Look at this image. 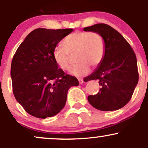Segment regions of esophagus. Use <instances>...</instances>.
<instances>
[{
    "instance_id": "1",
    "label": "esophagus",
    "mask_w": 148,
    "mask_h": 148,
    "mask_svg": "<svg viewBox=\"0 0 148 148\" xmlns=\"http://www.w3.org/2000/svg\"><path fill=\"white\" fill-rule=\"evenodd\" d=\"M78 80H79L80 84H82L83 83H84V79H83L82 78H79V79H78Z\"/></svg>"
}]
</instances>
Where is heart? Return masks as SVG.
<instances>
[{"label":"heart","instance_id":"1","mask_svg":"<svg viewBox=\"0 0 148 148\" xmlns=\"http://www.w3.org/2000/svg\"><path fill=\"white\" fill-rule=\"evenodd\" d=\"M63 49L56 48L53 51L55 62L63 71H68L72 64V58L77 62L72 74L84 76L90 67H97L102 62L106 51L103 37L97 32L77 31L69 34L62 42Z\"/></svg>","mask_w":148,"mask_h":148}]
</instances>
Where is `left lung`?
Returning <instances> with one entry per match:
<instances>
[{"label": "left lung", "mask_w": 148, "mask_h": 148, "mask_svg": "<svg viewBox=\"0 0 148 148\" xmlns=\"http://www.w3.org/2000/svg\"><path fill=\"white\" fill-rule=\"evenodd\" d=\"M97 32L103 37L106 51L102 62L85 81H99V92L89 95L94 108L103 111H115L130 101L138 81L136 56L129 42L119 32L105 23H97L84 28Z\"/></svg>", "instance_id": "obj_1"}]
</instances>
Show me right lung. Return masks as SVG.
Returning <instances> with one entry per match:
<instances>
[{
    "mask_svg": "<svg viewBox=\"0 0 148 148\" xmlns=\"http://www.w3.org/2000/svg\"><path fill=\"white\" fill-rule=\"evenodd\" d=\"M72 28H37L27 35L11 64L13 94L24 110L38 118L56 115L64 108L68 90L79 86L75 76L58 68L53 51Z\"/></svg>",
    "mask_w": 148,
    "mask_h": 148,
    "instance_id": "right-lung-1",
    "label": "right lung"
}]
</instances>
